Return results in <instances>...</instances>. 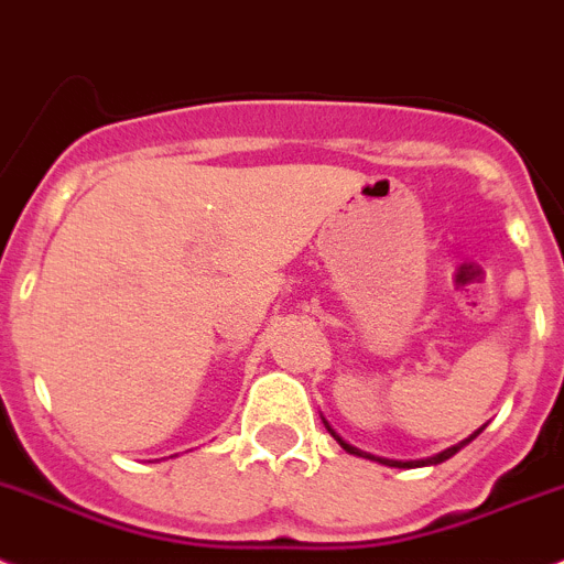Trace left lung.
I'll return each instance as SVG.
<instances>
[{
	"label": "left lung",
	"instance_id": "8db88e82",
	"mask_svg": "<svg viewBox=\"0 0 564 564\" xmlns=\"http://www.w3.org/2000/svg\"><path fill=\"white\" fill-rule=\"evenodd\" d=\"M323 424H326V430H328V433H332V435H334V438H337V444H339V446H343L345 453H351V455H359V458H370V460H379V464H384V466H399V469H408V466H433V464H444V460H446V458H453V455H455V453H458L460 446H466V444H469V441H471V438H478V435H480V433H484V427H480V430H478V433H471V435H469V438H466V441H460V444L449 446V449H444V453L433 455V458H424V460H388V458H377V455H370V453H362V449H357V446H351V444H348V441H343V438H339V435H337V433H334V430H332V424H328V421H326V419H323Z\"/></svg>",
	"mask_w": 564,
	"mask_h": 564
}]
</instances>
